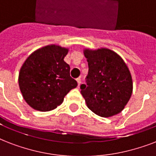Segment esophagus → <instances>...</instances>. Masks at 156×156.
Wrapping results in <instances>:
<instances>
[{"instance_id":"obj_1","label":"esophagus","mask_w":156,"mask_h":156,"mask_svg":"<svg viewBox=\"0 0 156 156\" xmlns=\"http://www.w3.org/2000/svg\"><path fill=\"white\" fill-rule=\"evenodd\" d=\"M76 80H77V83H78V85L79 86L81 84V78H77V79H76Z\"/></svg>"}]
</instances>
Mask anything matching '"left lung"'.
Returning a JSON list of instances; mask_svg holds the SVG:
<instances>
[{"label": "left lung", "instance_id": "obj_1", "mask_svg": "<svg viewBox=\"0 0 156 156\" xmlns=\"http://www.w3.org/2000/svg\"><path fill=\"white\" fill-rule=\"evenodd\" d=\"M88 62L87 85L81 94L88 108L102 117L120 113L133 92V80L128 66L121 56L107 48H84Z\"/></svg>", "mask_w": 156, "mask_h": 156}]
</instances>
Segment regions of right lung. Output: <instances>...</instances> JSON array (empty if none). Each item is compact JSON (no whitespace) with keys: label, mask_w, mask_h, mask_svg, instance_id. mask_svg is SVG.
Listing matches in <instances>:
<instances>
[{"label":"right lung","mask_w":156,"mask_h":156,"mask_svg":"<svg viewBox=\"0 0 156 156\" xmlns=\"http://www.w3.org/2000/svg\"><path fill=\"white\" fill-rule=\"evenodd\" d=\"M68 52V48L49 44L26 59L19 71L18 85L30 108L40 112L53 110L78 86L70 77V67L64 61Z\"/></svg>","instance_id":"obj_1"}]
</instances>
